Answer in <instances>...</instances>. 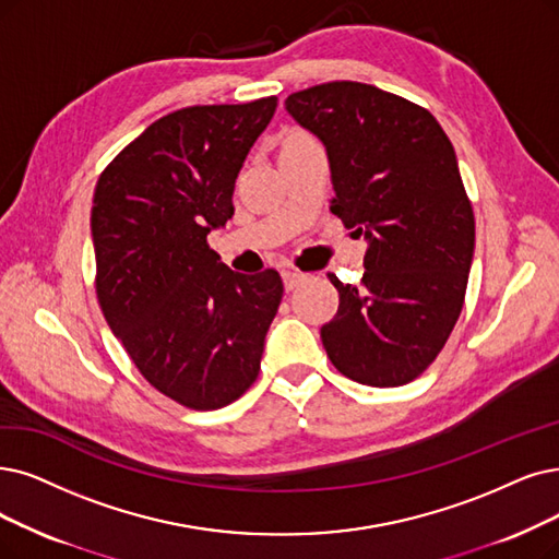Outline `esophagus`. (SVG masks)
<instances>
[{"instance_id": "1", "label": "esophagus", "mask_w": 559, "mask_h": 559, "mask_svg": "<svg viewBox=\"0 0 559 559\" xmlns=\"http://www.w3.org/2000/svg\"><path fill=\"white\" fill-rule=\"evenodd\" d=\"M305 277L307 275L296 271V267H286V271H282V280H284V286L288 288V292H292V288H296Z\"/></svg>"}]
</instances>
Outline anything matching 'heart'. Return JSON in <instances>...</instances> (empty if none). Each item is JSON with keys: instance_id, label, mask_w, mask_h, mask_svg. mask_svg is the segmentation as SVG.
<instances>
[{"instance_id": "heart-1", "label": "heart", "mask_w": 559, "mask_h": 559, "mask_svg": "<svg viewBox=\"0 0 559 559\" xmlns=\"http://www.w3.org/2000/svg\"><path fill=\"white\" fill-rule=\"evenodd\" d=\"M292 140H300V138H292Z\"/></svg>"}]
</instances>
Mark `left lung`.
<instances>
[{
    "mask_svg": "<svg viewBox=\"0 0 559 559\" xmlns=\"http://www.w3.org/2000/svg\"><path fill=\"white\" fill-rule=\"evenodd\" d=\"M284 105L325 146L330 211L367 240L360 284L328 275L340 309L321 328L325 353L355 383L406 385L452 334L473 263L454 146L429 109L362 82L309 86Z\"/></svg>",
    "mask_w": 559,
    "mask_h": 559,
    "instance_id": "left-lung-1",
    "label": "left lung"
}]
</instances>
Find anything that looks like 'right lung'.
Returning <instances> with one entry per match:
<instances>
[{
	"label": "right lung",
	"mask_w": 559,
	"mask_h": 559,
	"mask_svg": "<svg viewBox=\"0 0 559 559\" xmlns=\"http://www.w3.org/2000/svg\"><path fill=\"white\" fill-rule=\"evenodd\" d=\"M277 98L194 105L151 123L100 174L92 238L103 317L146 381L194 411L229 406L259 376L284 294L206 242L234 215L236 176Z\"/></svg>",
	"instance_id": "1"
}]
</instances>
